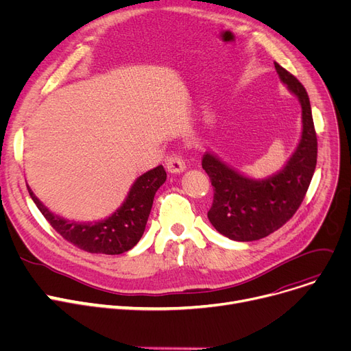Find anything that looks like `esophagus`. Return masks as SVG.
<instances>
[{
	"instance_id": "34e87169",
	"label": "esophagus",
	"mask_w": 351,
	"mask_h": 351,
	"mask_svg": "<svg viewBox=\"0 0 351 351\" xmlns=\"http://www.w3.org/2000/svg\"><path fill=\"white\" fill-rule=\"evenodd\" d=\"M166 167L171 174H180L185 170V161L180 154H171L166 158Z\"/></svg>"
}]
</instances>
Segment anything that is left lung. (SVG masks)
<instances>
[{
	"mask_svg": "<svg viewBox=\"0 0 351 351\" xmlns=\"http://www.w3.org/2000/svg\"><path fill=\"white\" fill-rule=\"evenodd\" d=\"M275 68L302 105V138L283 170L265 180H254L228 167L211 153L202 157V169L214 187L208 219L219 234L234 241H256L283 226L300 207L316 169L317 137L311 100L291 72L276 62Z\"/></svg>",
	"mask_w": 351,
	"mask_h": 351,
	"instance_id": "1",
	"label": "left lung"
}]
</instances>
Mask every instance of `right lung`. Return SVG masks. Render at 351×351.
Listing matches in <instances>:
<instances>
[{"label":"right lung","mask_w":351,"mask_h":351,"mask_svg":"<svg viewBox=\"0 0 351 351\" xmlns=\"http://www.w3.org/2000/svg\"><path fill=\"white\" fill-rule=\"evenodd\" d=\"M167 178L162 166L140 176L121 207L109 218L97 222H75L52 214L28 187V193L38 210L43 213L52 228L62 237L90 254L119 255L128 252L140 241L152 211L153 199L160 185Z\"/></svg>","instance_id":"right-lung-1"}]
</instances>
